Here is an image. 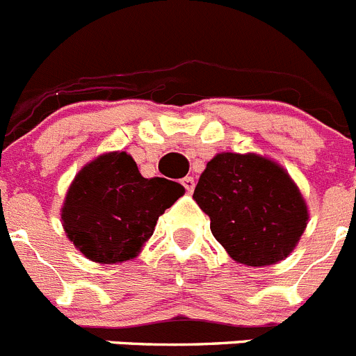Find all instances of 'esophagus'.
<instances>
[{
    "mask_svg": "<svg viewBox=\"0 0 356 356\" xmlns=\"http://www.w3.org/2000/svg\"><path fill=\"white\" fill-rule=\"evenodd\" d=\"M180 184L184 185V188L187 192H192V191H194V187H195V181H194V178H192V176H185V178H181Z\"/></svg>",
    "mask_w": 356,
    "mask_h": 356,
    "instance_id": "obj_1",
    "label": "esophagus"
}]
</instances>
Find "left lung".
I'll list each match as a JSON object with an SVG mask.
<instances>
[{"label": "left lung", "instance_id": "1", "mask_svg": "<svg viewBox=\"0 0 356 356\" xmlns=\"http://www.w3.org/2000/svg\"><path fill=\"white\" fill-rule=\"evenodd\" d=\"M210 229L238 263L284 259L307 226V207L288 172L257 155L218 153L194 191Z\"/></svg>", "mask_w": 356, "mask_h": 356}]
</instances>
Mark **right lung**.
I'll use <instances>...</instances> for the list:
<instances>
[{
	"label": "right lung",
	"instance_id": "1",
	"mask_svg": "<svg viewBox=\"0 0 356 356\" xmlns=\"http://www.w3.org/2000/svg\"><path fill=\"white\" fill-rule=\"evenodd\" d=\"M184 187L165 178H143L125 152L99 156L72 181L61 218L70 242L91 261L132 259Z\"/></svg>",
	"mask_w": 356,
	"mask_h": 356
}]
</instances>
